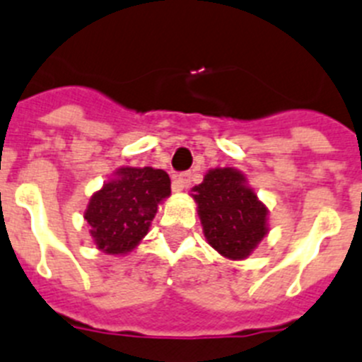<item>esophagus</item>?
I'll use <instances>...</instances> for the list:
<instances>
[{
    "label": "esophagus",
    "instance_id": "esophagus-1",
    "mask_svg": "<svg viewBox=\"0 0 362 362\" xmlns=\"http://www.w3.org/2000/svg\"><path fill=\"white\" fill-rule=\"evenodd\" d=\"M191 173H180L173 178V189L175 191H184V189H187L191 185Z\"/></svg>",
    "mask_w": 362,
    "mask_h": 362
}]
</instances>
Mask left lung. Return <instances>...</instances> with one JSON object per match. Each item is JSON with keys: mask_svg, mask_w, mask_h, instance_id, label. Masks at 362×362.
I'll list each match as a JSON object with an SVG mask.
<instances>
[{"mask_svg": "<svg viewBox=\"0 0 362 362\" xmlns=\"http://www.w3.org/2000/svg\"><path fill=\"white\" fill-rule=\"evenodd\" d=\"M192 191L209 245L223 257H248L268 232V209L246 185L245 175L232 168H216Z\"/></svg>", "mask_w": 362, "mask_h": 362, "instance_id": "obj_1", "label": "left lung"}]
</instances>
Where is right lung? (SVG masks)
<instances>
[{"label": "right lung", "mask_w": 362, "mask_h": 362, "mask_svg": "<svg viewBox=\"0 0 362 362\" xmlns=\"http://www.w3.org/2000/svg\"><path fill=\"white\" fill-rule=\"evenodd\" d=\"M171 194L168 173L153 168H121L116 178L94 192L86 211L98 248L123 255L148 234L157 205Z\"/></svg>", "instance_id": "right-lung-1"}]
</instances>
